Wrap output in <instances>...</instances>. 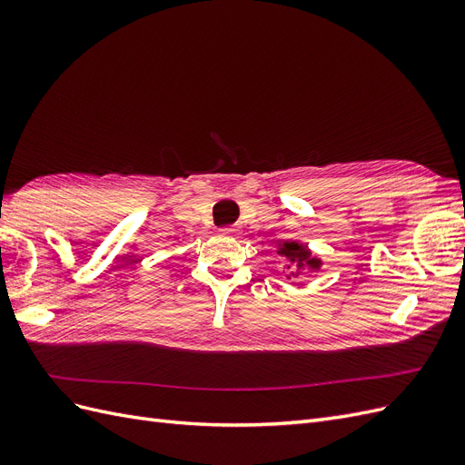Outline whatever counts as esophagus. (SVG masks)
<instances>
[{
	"label": "esophagus",
	"mask_w": 465,
	"mask_h": 465,
	"mask_svg": "<svg viewBox=\"0 0 465 465\" xmlns=\"http://www.w3.org/2000/svg\"><path fill=\"white\" fill-rule=\"evenodd\" d=\"M221 234H224V236H236V229H232V227L221 229Z\"/></svg>",
	"instance_id": "34e87169"
}]
</instances>
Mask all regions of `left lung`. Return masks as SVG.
I'll return each instance as SVG.
<instances>
[{"label": "left lung", "mask_w": 465, "mask_h": 465, "mask_svg": "<svg viewBox=\"0 0 465 465\" xmlns=\"http://www.w3.org/2000/svg\"><path fill=\"white\" fill-rule=\"evenodd\" d=\"M277 254L285 260L287 279H299L306 273H314L322 267V258L302 242L285 241L277 244Z\"/></svg>", "instance_id": "1"}]
</instances>
